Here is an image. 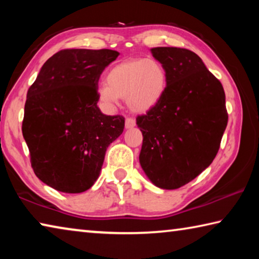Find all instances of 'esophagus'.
<instances>
[{
  "label": "esophagus",
  "instance_id": "obj_1",
  "mask_svg": "<svg viewBox=\"0 0 259 259\" xmlns=\"http://www.w3.org/2000/svg\"><path fill=\"white\" fill-rule=\"evenodd\" d=\"M136 125V121L135 119H133V117H126L125 119V128L126 129H130V128H134V126Z\"/></svg>",
  "mask_w": 259,
  "mask_h": 259
}]
</instances>
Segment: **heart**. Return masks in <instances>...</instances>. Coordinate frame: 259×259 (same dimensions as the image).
<instances>
[{
    "mask_svg": "<svg viewBox=\"0 0 259 259\" xmlns=\"http://www.w3.org/2000/svg\"><path fill=\"white\" fill-rule=\"evenodd\" d=\"M166 72L155 59H129L109 69L107 84L98 89V97L106 105L125 98L135 112H147L160 102L166 88Z\"/></svg>",
    "mask_w": 259,
    "mask_h": 259,
    "instance_id": "heart-1",
    "label": "heart"
}]
</instances>
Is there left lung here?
Wrapping results in <instances>:
<instances>
[{"label": "left lung", "instance_id": "8db88e82", "mask_svg": "<svg viewBox=\"0 0 259 259\" xmlns=\"http://www.w3.org/2000/svg\"><path fill=\"white\" fill-rule=\"evenodd\" d=\"M151 52L168 80L160 102L136 119L143 134L139 162L154 185L176 190L216 157L229 121L225 93L193 51L157 47Z\"/></svg>", "mask_w": 259, "mask_h": 259}]
</instances>
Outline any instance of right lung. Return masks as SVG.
I'll list each match as a JSON object with an SVG mask.
<instances>
[{"instance_id": "1", "label": "right lung", "mask_w": 259, "mask_h": 259, "mask_svg": "<svg viewBox=\"0 0 259 259\" xmlns=\"http://www.w3.org/2000/svg\"><path fill=\"white\" fill-rule=\"evenodd\" d=\"M119 55L109 49L60 50L29 87L21 130L35 175L57 191L89 190L108 145L123 133L124 117L105 115L97 106L99 77Z\"/></svg>"}]
</instances>
